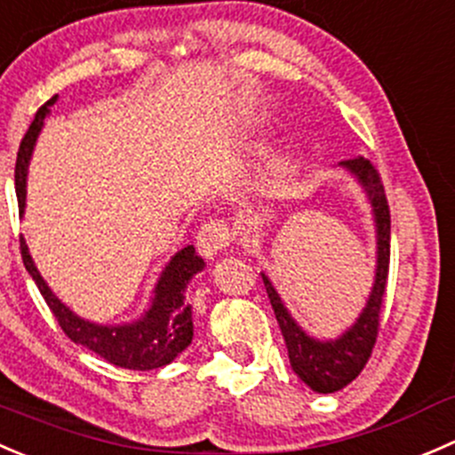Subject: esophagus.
Listing matches in <instances>:
<instances>
[{"label":"esophagus","mask_w":455,"mask_h":455,"mask_svg":"<svg viewBox=\"0 0 455 455\" xmlns=\"http://www.w3.org/2000/svg\"><path fill=\"white\" fill-rule=\"evenodd\" d=\"M229 241H232V232H229L228 221H223V219H210L196 232V247H199L201 256H205V259H214L219 251L226 250Z\"/></svg>","instance_id":"34e87169"}]
</instances>
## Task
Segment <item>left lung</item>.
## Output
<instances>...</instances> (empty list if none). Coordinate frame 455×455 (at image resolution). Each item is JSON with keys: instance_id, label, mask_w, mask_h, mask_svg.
Wrapping results in <instances>:
<instances>
[{"instance_id": "1", "label": "left lung", "mask_w": 455, "mask_h": 455, "mask_svg": "<svg viewBox=\"0 0 455 455\" xmlns=\"http://www.w3.org/2000/svg\"><path fill=\"white\" fill-rule=\"evenodd\" d=\"M339 165L361 183L363 192H365L367 201L371 205L376 226L374 285H371L370 299H367L363 312L358 314L356 323L349 330H345L339 339H314L291 318L290 309L285 307L278 291L274 290L272 281L265 274H260L265 290H267L269 303H272L274 314H276L278 327H281L283 339H285L291 370L309 389L318 391V394H334V391L347 387L370 361L371 349L376 345V336H379L382 296H385L387 272H389L391 221L385 188H382L379 172L365 156H354V159L340 161Z\"/></svg>"}]
</instances>
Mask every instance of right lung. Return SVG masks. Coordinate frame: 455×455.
<instances>
[{
	"instance_id": "add662e5",
	"label": "right lung",
	"mask_w": 455,
	"mask_h": 455,
	"mask_svg": "<svg viewBox=\"0 0 455 455\" xmlns=\"http://www.w3.org/2000/svg\"><path fill=\"white\" fill-rule=\"evenodd\" d=\"M55 103L57 94L39 108L28 132L21 139L20 152H17L15 190L21 214L26 208V177H28L30 156H33L35 143H37L39 132L44 128V119L51 115V106H55ZM20 245L26 269L37 283L44 300L55 314L57 323L66 331V336L73 343L84 345L85 349L101 356L103 361L124 367V370L148 371L172 363L192 343L195 325H192V307L186 303V290L195 274H199L205 267L204 259L196 256L192 245L179 250L165 265L155 290H152L150 307L137 321L124 323V325H99V323L76 316L68 305L57 299L55 291L44 281L39 269L35 267V260L24 238L20 241Z\"/></svg>"
}]
</instances>
